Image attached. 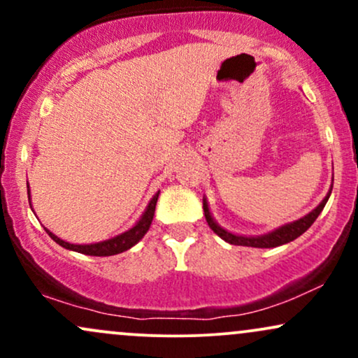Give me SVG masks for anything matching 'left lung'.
Wrapping results in <instances>:
<instances>
[{
	"label": "left lung",
	"instance_id": "obj_1",
	"mask_svg": "<svg viewBox=\"0 0 358 358\" xmlns=\"http://www.w3.org/2000/svg\"><path fill=\"white\" fill-rule=\"evenodd\" d=\"M330 193H331V190L328 192V195L322 200V203H320L318 207L315 208V210H311L310 213H308V215L303 217V219H299L296 222H291V224L282 225V227H279V229H276V231H273L269 234H264V236H256V237L236 236V234L227 232L225 229H222L220 225L217 224L215 220H213L212 213H210V210H208V203H207V200H205V199H203V212H205V219H207L212 231L215 232L217 236L220 237V239L229 242V244L248 245V248H262V249H264V248H278V245L287 244V242L294 241L296 237L301 236V234H305L308 229L311 227V224H313V222L318 219V215L322 213L323 207L328 202V199H330Z\"/></svg>",
	"mask_w": 358,
	"mask_h": 358
}]
</instances>
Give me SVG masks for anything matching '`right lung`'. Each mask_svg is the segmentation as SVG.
I'll list each match as a JSON object with an SVG mask.
<instances>
[{"label": "right lung", "instance_id": "1", "mask_svg": "<svg viewBox=\"0 0 358 358\" xmlns=\"http://www.w3.org/2000/svg\"><path fill=\"white\" fill-rule=\"evenodd\" d=\"M158 196H159V192L156 193L153 199H151V202L148 203L145 213H143L141 219L136 222V225H134V227H131L129 231L119 234V236L113 237V239L96 242V244H71V242H65V241L59 239V237H57L55 234H52L48 229H45V231H47L48 236H50L52 239L57 242V244L62 245V248H65V249L76 250V252H80V254H87V256H114V254L124 252V250L131 249L134 244H138V242L143 239V236L148 232L151 222H153Z\"/></svg>", "mask_w": 358, "mask_h": 358}]
</instances>
